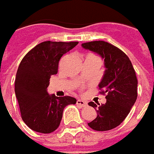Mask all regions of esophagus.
I'll return each instance as SVG.
<instances>
[{"instance_id":"esophagus-1","label":"esophagus","mask_w":154,"mask_h":154,"mask_svg":"<svg viewBox=\"0 0 154 154\" xmlns=\"http://www.w3.org/2000/svg\"><path fill=\"white\" fill-rule=\"evenodd\" d=\"M77 104L78 106H81V107H85V106H87V103L84 101V100H80V99H78L77 101Z\"/></svg>"}]
</instances>
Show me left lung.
Masks as SVG:
<instances>
[{"instance_id": "left-lung-1", "label": "left lung", "mask_w": 154, "mask_h": 154, "mask_svg": "<svg viewBox=\"0 0 154 154\" xmlns=\"http://www.w3.org/2000/svg\"><path fill=\"white\" fill-rule=\"evenodd\" d=\"M82 46L101 55L106 70L99 84L100 94L106 96L105 104L90 102L97 116L89 127L96 131L111 130L128 116L137 99V77L129 57L121 49L106 41H90Z\"/></svg>"}]
</instances>
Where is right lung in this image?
<instances>
[{
  "label": "right lung",
  "instance_id": "1",
  "mask_svg": "<svg viewBox=\"0 0 154 154\" xmlns=\"http://www.w3.org/2000/svg\"><path fill=\"white\" fill-rule=\"evenodd\" d=\"M77 41H44L22 58L17 70L14 90L21 118L32 130L50 134L58 128L63 110L75 104L74 97H55L47 93L51 75L57 73L58 62Z\"/></svg>",
  "mask_w": 154,
  "mask_h": 154
}]
</instances>
